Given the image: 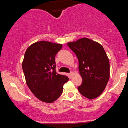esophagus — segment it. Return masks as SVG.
Segmentation results:
<instances>
[{
	"instance_id": "obj_1",
	"label": "esophagus",
	"mask_w": 128,
	"mask_h": 128,
	"mask_svg": "<svg viewBox=\"0 0 128 128\" xmlns=\"http://www.w3.org/2000/svg\"><path fill=\"white\" fill-rule=\"evenodd\" d=\"M68 74V76H69V77H70V78H71L72 75V74H73V72H70V73H69Z\"/></svg>"
}]
</instances>
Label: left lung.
<instances>
[{
	"instance_id": "left-lung-1",
	"label": "left lung",
	"mask_w": 128,
	"mask_h": 128,
	"mask_svg": "<svg viewBox=\"0 0 128 128\" xmlns=\"http://www.w3.org/2000/svg\"><path fill=\"white\" fill-rule=\"evenodd\" d=\"M67 45L76 54L79 71L82 78L78 87L82 96L89 99L99 96L110 78V61L102 46L92 40L82 38Z\"/></svg>"
}]
</instances>
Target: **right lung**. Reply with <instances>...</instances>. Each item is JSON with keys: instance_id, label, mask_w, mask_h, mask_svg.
<instances>
[{"instance_id": "obj_1", "label": "right lung", "mask_w": 128, "mask_h": 128, "mask_svg": "<svg viewBox=\"0 0 128 128\" xmlns=\"http://www.w3.org/2000/svg\"><path fill=\"white\" fill-rule=\"evenodd\" d=\"M61 44L41 41L32 44L24 54L22 68L29 88L44 102L52 103L59 98L68 78L56 72L55 57Z\"/></svg>"}]
</instances>
